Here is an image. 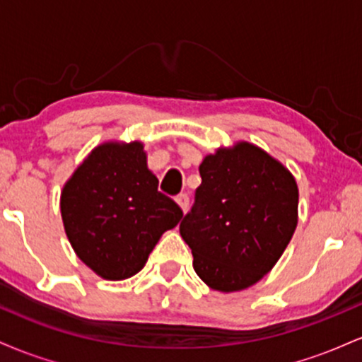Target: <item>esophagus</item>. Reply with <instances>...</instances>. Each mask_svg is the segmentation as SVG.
<instances>
[{
    "instance_id": "1",
    "label": "esophagus",
    "mask_w": 362,
    "mask_h": 362,
    "mask_svg": "<svg viewBox=\"0 0 362 362\" xmlns=\"http://www.w3.org/2000/svg\"><path fill=\"white\" fill-rule=\"evenodd\" d=\"M177 202H178V206L182 207V211H184V213H187V211H189V195L187 194H178L177 195Z\"/></svg>"
}]
</instances>
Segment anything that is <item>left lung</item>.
<instances>
[{
  "mask_svg": "<svg viewBox=\"0 0 362 362\" xmlns=\"http://www.w3.org/2000/svg\"><path fill=\"white\" fill-rule=\"evenodd\" d=\"M202 184L180 235L194 271L223 293L250 288L279 260L298 224V185L277 160L248 143L218 149L199 167Z\"/></svg>",
  "mask_w": 362,
  "mask_h": 362,
  "instance_id": "obj_1",
  "label": "left lung"
}]
</instances>
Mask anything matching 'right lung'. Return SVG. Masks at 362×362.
I'll list each match as a JSON object with an SVG mask.
<instances>
[{
  "instance_id": "1",
  "label": "right lung",
  "mask_w": 362,
  "mask_h": 362,
  "mask_svg": "<svg viewBox=\"0 0 362 362\" xmlns=\"http://www.w3.org/2000/svg\"><path fill=\"white\" fill-rule=\"evenodd\" d=\"M61 214L76 255L110 281L138 274L184 216L158 190L141 143L95 148L62 189Z\"/></svg>"
}]
</instances>
